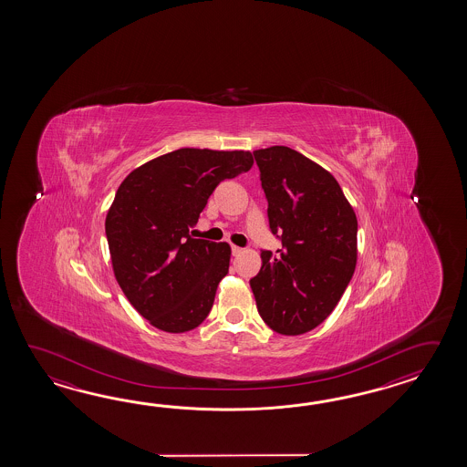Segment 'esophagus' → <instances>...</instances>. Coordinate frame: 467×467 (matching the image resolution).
<instances>
[{
	"label": "esophagus",
	"mask_w": 467,
	"mask_h": 467,
	"mask_svg": "<svg viewBox=\"0 0 467 467\" xmlns=\"http://www.w3.org/2000/svg\"><path fill=\"white\" fill-rule=\"evenodd\" d=\"M244 252V248L237 247V245H232V254L237 257V255H240Z\"/></svg>",
	"instance_id": "obj_1"
}]
</instances>
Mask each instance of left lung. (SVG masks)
<instances>
[{
  "label": "left lung",
  "instance_id": "8db88e82",
  "mask_svg": "<svg viewBox=\"0 0 467 467\" xmlns=\"http://www.w3.org/2000/svg\"><path fill=\"white\" fill-rule=\"evenodd\" d=\"M254 157L282 248L260 254L250 287L268 327L300 336L328 317L354 275L358 217L337 180L302 153L277 145Z\"/></svg>",
  "mask_w": 467,
  "mask_h": 467
}]
</instances>
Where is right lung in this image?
Segmentation results:
<instances>
[{
  "mask_svg": "<svg viewBox=\"0 0 467 467\" xmlns=\"http://www.w3.org/2000/svg\"><path fill=\"white\" fill-rule=\"evenodd\" d=\"M254 165L244 150L180 149L150 160L119 183L107 213L113 274L141 317L180 334L209 316L227 275V242L193 238L212 192Z\"/></svg>",
  "mask_w": 467,
  "mask_h": 467,
  "instance_id": "obj_1",
  "label": "right lung"
}]
</instances>
